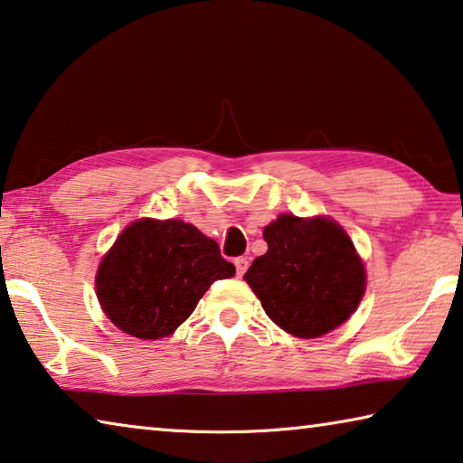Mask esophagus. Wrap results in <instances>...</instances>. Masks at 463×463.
Segmentation results:
<instances>
[{
    "label": "esophagus",
    "instance_id": "esophagus-1",
    "mask_svg": "<svg viewBox=\"0 0 463 463\" xmlns=\"http://www.w3.org/2000/svg\"><path fill=\"white\" fill-rule=\"evenodd\" d=\"M233 264H236V272L241 277V275H244V272L248 270V264H250V262H248L246 256H238V259L233 260Z\"/></svg>",
    "mask_w": 463,
    "mask_h": 463
}]
</instances>
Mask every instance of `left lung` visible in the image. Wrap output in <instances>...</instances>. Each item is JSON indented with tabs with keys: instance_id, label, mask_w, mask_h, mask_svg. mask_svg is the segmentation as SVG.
Returning <instances> with one entry per match:
<instances>
[{
	"instance_id": "1",
	"label": "left lung",
	"mask_w": 463,
	"mask_h": 463,
	"mask_svg": "<svg viewBox=\"0 0 463 463\" xmlns=\"http://www.w3.org/2000/svg\"><path fill=\"white\" fill-rule=\"evenodd\" d=\"M262 236L267 254L244 279L272 322L298 338H317L351 317L365 293V267L343 227L283 213Z\"/></svg>"
}]
</instances>
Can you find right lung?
<instances>
[{"label":"right lung","instance_id":"add662e5","mask_svg":"<svg viewBox=\"0 0 463 463\" xmlns=\"http://www.w3.org/2000/svg\"><path fill=\"white\" fill-rule=\"evenodd\" d=\"M236 275L215 240L180 219L125 227L98 267L96 295L110 322L143 340L170 336L217 279Z\"/></svg>","mask_w":463,"mask_h":463}]
</instances>
